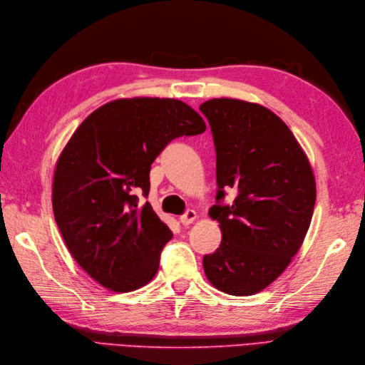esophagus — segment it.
I'll return each instance as SVG.
<instances>
[{"label":"esophagus","mask_w":365,"mask_h":365,"mask_svg":"<svg viewBox=\"0 0 365 365\" xmlns=\"http://www.w3.org/2000/svg\"><path fill=\"white\" fill-rule=\"evenodd\" d=\"M196 218H197V213L195 210H188L187 213L180 216V222L183 224V226H190V224Z\"/></svg>","instance_id":"34e87169"}]
</instances>
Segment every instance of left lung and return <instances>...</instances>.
<instances>
[{"instance_id":"8db88e82","label":"left lung","mask_w":365,"mask_h":365,"mask_svg":"<svg viewBox=\"0 0 365 365\" xmlns=\"http://www.w3.org/2000/svg\"><path fill=\"white\" fill-rule=\"evenodd\" d=\"M212 127L218 204L208 215L222 240L204 255L210 284L250 297L276 281L311 226L317 187L311 163L281 118L259 103L212 98L199 108ZM229 187L232 206L220 200Z\"/></svg>"}]
</instances>
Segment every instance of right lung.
<instances>
[{
    "instance_id": "1",
    "label": "right lung",
    "mask_w": 365,
    "mask_h": 365,
    "mask_svg": "<svg viewBox=\"0 0 365 365\" xmlns=\"http://www.w3.org/2000/svg\"><path fill=\"white\" fill-rule=\"evenodd\" d=\"M205 122L175 98H119L97 108L61 152L53 177V213L76 263L105 289L133 292L157 274L173 232L147 197L150 166L178 136Z\"/></svg>"
}]
</instances>
